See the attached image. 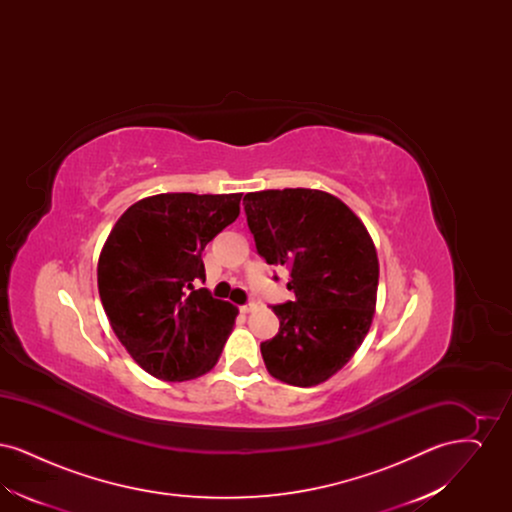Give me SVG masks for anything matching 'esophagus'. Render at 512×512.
<instances>
[{
    "label": "esophagus",
    "mask_w": 512,
    "mask_h": 512,
    "mask_svg": "<svg viewBox=\"0 0 512 512\" xmlns=\"http://www.w3.org/2000/svg\"><path fill=\"white\" fill-rule=\"evenodd\" d=\"M255 309H257V303H255V301H249V303H245V305L240 307L242 313H251V311H255Z\"/></svg>",
    "instance_id": "obj_1"
}]
</instances>
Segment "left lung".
I'll use <instances>...</instances> for the list:
<instances>
[{
  "instance_id": "left-lung-1",
  "label": "left lung",
  "mask_w": 512,
  "mask_h": 512,
  "mask_svg": "<svg viewBox=\"0 0 512 512\" xmlns=\"http://www.w3.org/2000/svg\"><path fill=\"white\" fill-rule=\"evenodd\" d=\"M257 253L290 270L295 299L272 305L278 334L261 343L270 376L309 388L334 376L370 328L378 257L365 224L334 195L305 188L245 194ZM278 282V276L274 274Z\"/></svg>"
}]
</instances>
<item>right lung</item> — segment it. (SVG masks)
Returning <instances> with one entry per match:
<instances>
[{"label":"right lung","instance_id":"right-lung-1","mask_svg":"<svg viewBox=\"0 0 512 512\" xmlns=\"http://www.w3.org/2000/svg\"><path fill=\"white\" fill-rule=\"evenodd\" d=\"M242 194L153 195L124 211L101 249L99 297L130 357L167 382L219 361L238 309L215 299L201 253L240 215Z\"/></svg>","mask_w":512,"mask_h":512}]
</instances>
